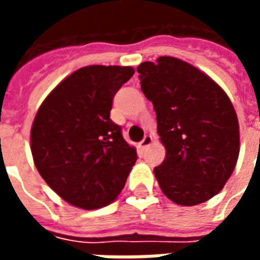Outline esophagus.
Returning <instances> with one entry per match:
<instances>
[{
  "label": "esophagus",
  "instance_id": "1",
  "mask_svg": "<svg viewBox=\"0 0 260 260\" xmlns=\"http://www.w3.org/2000/svg\"><path fill=\"white\" fill-rule=\"evenodd\" d=\"M152 142H153L152 136L146 135V136H145V138H143V139H142V142H141V143H139V146H141L142 149H143V150H146L147 147L152 145Z\"/></svg>",
  "mask_w": 260,
  "mask_h": 260
}]
</instances>
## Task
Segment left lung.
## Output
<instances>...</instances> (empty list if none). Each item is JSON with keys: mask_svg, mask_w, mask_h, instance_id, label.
Segmentation results:
<instances>
[{"mask_svg": "<svg viewBox=\"0 0 260 260\" xmlns=\"http://www.w3.org/2000/svg\"><path fill=\"white\" fill-rule=\"evenodd\" d=\"M153 103L166 157L154 175L170 201L195 206L223 189L240 154L238 118L229 96L195 67L174 57L138 67Z\"/></svg>", "mask_w": 260, "mask_h": 260, "instance_id": "left-lung-1", "label": "left lung"}]
</instances>
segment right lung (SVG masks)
<instances>
[{
	"label": "right lung",
	"mask_w": 260,
	"mask_h": 260,
	"mask_svg": "<svg viewBox=\"0 0 260 260\" xmlns=\"http://www.w3.org/2000/svg\"><path fill=\"white\" fill-rule=\"evenodd\" d=\"M134 74L131 67H83L46 97L35 117V166L47 185L74 206H107L122 191L138 158L110 118L115 93Z\"/></svg>",
	"instance_id": "right-lung-1"
}]
</instances>
